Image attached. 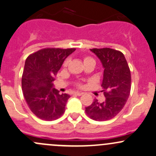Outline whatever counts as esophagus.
Instances as JSON below:
<instances>
[{"label":"esophagus","mask_w":156,"mask_h":156,"mask_svg":"<svg viewBox=\"0 0 156 156\" xmlns=\"http://www.w3.org/2000/svg\"><path fill=\"white\" fill-rule=\"evenodd\" d=\"M73 94L75 95V96H81L83 94V93H81V92H75Z\"/></svg>","instance_id":"esophagus-1"}]
</instances>
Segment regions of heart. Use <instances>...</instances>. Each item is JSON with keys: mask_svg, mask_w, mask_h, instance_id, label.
<instances>
[{"mask_svg": "<svg viewBox=\"0 0 156 156\" xmlns=\"http://www.w3.org/2000/svg\"><path fill=\"white\" fill-rule=\"evenodd\" d=\"M90 60H92V61H94V60H93V58H91V57H85V58H84V62L85 61H90ZM64 65L65 66L67 65V61L65 62V64ZM77 86L79 87H81L82 86V85H81V83H78V84H77Z\"/></svg>", "mask_w": 156, "mask_h": 156, "instance_id": "1", "label": "heart"}]
</instances>
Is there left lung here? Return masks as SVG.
I'll return each instance as SVG.
<instances>
[{
  "instance_id": "left-lung-1",
  "label": "left lung",
  "mask_w": 156,
  "mask_h": 156,
  "mask_svg": "<svg viewBox=\"0 0 156 156\" xmlns=\"http://www.w3.org/2000/svg\"><path fill=\"white\" fill-rule=\"evenodd\" d=\"M104 68L101 87L105 99L100 102L94 99L85 108L88 117L96 121L114 118L125 106L131 90V72L123 54L109 48H93Z\"/></svg>"
}]
</instances>
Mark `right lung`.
Returning a JSON list of instances; mask_svg holds the SVG:
<instances>
[{
	"mask_svg": "<svg viewBox=\"0 0 156 156\" xmlns=\"http://www.w3.org/2000/svg\"><path fill=\"white\" fill-rule=\"evenodd\" d=\"M75 51L43 48L26 59L22 78L23 94L30 111L39 119L55 120L64 113L70 96L60 94L53 82L65 59Z\"/></svg>",
	"mask_w": 156,
	"mask_h": 156,
	"instance_id": "add662e5",
	"label": "right lung"
}]
</instances>
